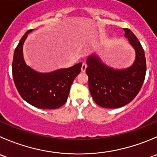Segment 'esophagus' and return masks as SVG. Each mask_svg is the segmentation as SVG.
Masks as SVG:
<instances>
[{
	"label": "esophagus",
	"mask_w": 157,
	"mask_h": 157,
	"mask_svg": "<svg viewBox=\"0 0 157 157\" xmlns=\"http://www.w3.org/2000/svg\"><path fill=\"white\" fill-rule=\"evenodd\" d=\"M86 64L85 63H83V64H82V67H81V71L82 72H85V71H86Z\"/></svg>",
	"instance_id": "obj_1"
}]
</instances>
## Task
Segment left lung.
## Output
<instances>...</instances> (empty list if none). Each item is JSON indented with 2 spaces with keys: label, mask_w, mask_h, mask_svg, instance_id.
Returning a JSON list of instances; mask_svg holds the SVG:
<instances>
[{
  "label": "left lung",
  "mask_w": 157,
  "mask_h": 157,
  "mask_svg": "<svg viewBox=\"0 0 157 157\" xmlns=\"http://www.w3.org/2000/svg\"><path fill=\"white\" fill-rule=\"evenodd\" d=\"M126 38L136 53L133 64L125 69H114L103 63L95 54L86 59L88 85L93 99L104 108H118L131 102L140 90L147 71L142 45L134 33L124 28Z\"/></svg>",
  "instance_id": "1"
}]
</instances>
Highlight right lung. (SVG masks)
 Masks as SVG:
<instances>
[{
	"label": "right lung",
	"instance_id": "add662e5",
	"mask_svg": "<svg viewBox=\"0 0 157 157\" xmlns=\"http://www.w3.org/2000/svg\"><path fill=\"white\" fill-rule=\"evenodd\" d=\"M29 30L22 36L14 51L12 73L20 95L27 103L40 109H57L67 100L71 84L81 71L82 63L69 68L50 73H40L26 64L23 56V45Z\"/></svg>",
	"mask_w": 157,
	"mask_h": 157
}]
</instances>
